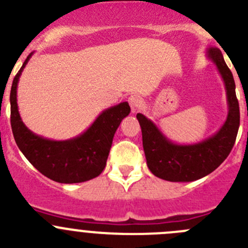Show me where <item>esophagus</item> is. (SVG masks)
Instances as JSON below:
<instances>
[{"instance_id":"34e87169","label":"esophagus","mask_w":248,"mask_h":248,"mask_svg":"<svg viewBox=\"0 0 248 248\" xmlns=\"http://www.w3.org/2000/svg\"><path fill=\"white\" fill-rule=\"evenodd\" d=\"M128 103H129V106H131V110L132 112H136V111L138 110V108L140 106V104H142V99H140V95H131L128 98Z\"/></svg>"}]
</instances>
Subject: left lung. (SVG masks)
Wrapping results in <instances>:
<instances>
[{"label": "left lung", "mask_w": 248, "mask_h": 248, "mask_svg": "<svg viewBox=\"0 0 248 248\" xmlns=\"http://www.w3.org/2000/svg\"><path fill=\"white\" fill-rule=\"evenodd\" d=\"M207 57L217 66L224 80L228 98V117L215 135L194 144L171 142L152 120L137 113L142 128L143 149L153 175L171 182H189L207 176L230 154L240 126V108L236 98L235 80L217 47L207 50Z\"/></svg>", "instance_id": "obj_1"}]
</instances>
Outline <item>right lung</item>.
Masks as SVG:
<instances>
[{
    "instance_id": "add662e5",
    "label": "right lung",
    "mask_w": 248,
    "mask_h": 248,
    "mask_svg": "<svg viewBox=\"0 0 248 248\" xmlns=\"http://www.w3.org/2000/svg\"><path fill=\"white\" fill-rule=\"evenodd\" d=\"M31 55L33 52L13 79L9 96L11 126L18 148L36 170L52 181L78 184L99 176L105 169L115 132L131 112L128 103L124 101L104 110L78 137L67 140L40 137L23 124L17 104L18 82Z\"/></svg>"
}]
</instances>
